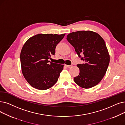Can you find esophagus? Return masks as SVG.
<instances>
[{"label": "esophagus", "instance_id": "esophagus-1", "mask_svg": "<svg viewBox=\"0 0 125 125\" xmlns=\"http://www.w3.org/2000/svg\"><path fill=\"white\" fill-rule=\"evenodd\" d=\"M65 66L68 68H70L72 66V65H65Z\"/></svg>", "mask_w": 125, "mask_h": 125}]
</instances>
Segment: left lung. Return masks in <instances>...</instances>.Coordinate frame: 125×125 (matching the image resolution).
<instances>
[{"instance_id":"1","label":"left lung","mask_w":125,"mask_h":125,"mask_svg":"<svg viewBox=\"0 0 125 125\" xmlns=\"http://www.w3.org/2000/svg\"><path fill=\"white\" fill-rule=\"evenodd\" d=\"M66 39L84 61L82 64L77 65L80 73L74 78L75 83L86 89L98 84L104 77L110 62V55L104 39L99 34L91 31L71 32ZM80 54H83L84 57H81Z\"/></svg>"}]
</instances>
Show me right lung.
<instances>
[{"label":"right lung","mask_w":125,"mask_h":125,"mask_svg":"<svg viewBox=\"0 0 125 125\" xmlns=\"http://www.w3.org/2000/svg\"><path fill=\"white\" fill-rule=\"evenodd\" d=\"M65 34H39L24 43L20 53L22 73L29 84L36 89L46 90L55 85L64 65L50 62L57 45Z\"/></svg>","instance_id":"right-lung-1"}]
</instances>
